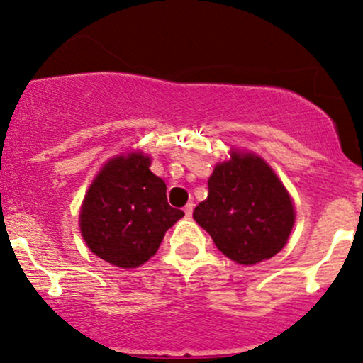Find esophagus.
Returning <instances> with one entry per match:
<instances>
[{"instance_id": "34e87169", "label": "esophagus", "mask_w": 363, "mask_h": 363, "mask_svg": "<svg viewBox=\"0 0 363 363\" xmlns=\"http://www.w3.org/2000/svg\"><path fill=\"white\" fill-rule=\"evenodd\" d=\"M184 213H186V218H191V216H192V203L186 204V208H184Z\"/></svg>"}]
</instances>
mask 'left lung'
I'll return each instance as SVG.
<instances>
[{"label": "left lung", "mask_w": 363, "mask_h": 363, "mask_svg": "<svg viewBox=\"0 0 363 363\" xmlns=\"http://www.w3.org/2000/svg\"><path fill=\"white\" fill-rule=\"evenodd\" d=\"M209 196L192 218L216 247L240 264H256L281 251L295 211L279 179L258 155L233 152L208 181Z\"/></svg>", "instance_id": "obj_1"}]
</instances>
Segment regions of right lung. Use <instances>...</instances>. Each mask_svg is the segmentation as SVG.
I'll list each match as a JSON object with an SVG mask.
<instances>
[{"mask_svg": "<svg viewBox=\"0 0 363 363\" xmlns=\"http://www.w3.org/2000/svg\"><path fill=\"white\" fill-rule=\"evenodd\" d=\"M150 159L134 152L108 160L80 213L91 253L121 268H137L157 253L169 228L184 213L167 203L166 182L150 172Z\"/></svg>", "mask_w": 363, "mask_h": 363, "instance_id": "add662e5", "label": "right lung"}]
</instances>
